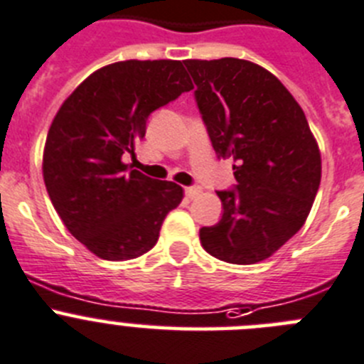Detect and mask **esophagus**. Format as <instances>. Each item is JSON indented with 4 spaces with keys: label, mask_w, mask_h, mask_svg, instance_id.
Masks as SVG:
<instances>
[{
    "label": "esophagus",
    "mask_w": 364,
    "mask_h": 364,
    "mask_svg": "<svg viewBox=\"0 0 364 364\" xmlns=\"http://www.w3.org/2000/svg\"><path fill=\"white\" fill-rule=\"evenodd\" d=\"M199 193H201V190L198 188V186H186L185 188V196L188 199H193V198H198Z\"/></svg>",
    "instance_id": "34e87169"
}]
</instances>
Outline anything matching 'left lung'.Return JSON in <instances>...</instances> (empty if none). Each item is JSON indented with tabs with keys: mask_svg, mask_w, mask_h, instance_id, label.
<instances>
[{
	"mask_svg": "<svg viewBox=\"0 0 364 364\" xmlns=\"http://www.w3.org/2000/svg\"><path fill=\"white\" fill-rule=\"evenodd\" d=\"M213 151L233 158V190L201 246L230 264L269 259L304 226L321 181V154L304 109L271 71L235 57L185 60Z\"/></svg>",
	"mask_w": 364,
	"mask_h": 364,
	"instance_id": "1",
	"label": "left lung"
}]
</instances>
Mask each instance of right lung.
I'll use <instances>...</instances> for the list:
<instances>
[{"label": "right lung", "instance_id": "right-lung-1", "mask_svg": "<svg viewBox=\"0 0 364 364\" xmlns=\"http://www.w3.org/2000/svg\"><path fill=\"white\" fill-rule=\"evenodd\" d=\"M181 60H120L91 73L63 102L43 152L53 208L75 239L104 260H131L158 242L183 188L122 161L152 111L192 90Z\"/></svg>", "mask_w": 364, "mask_h": 364}]
</instances>
